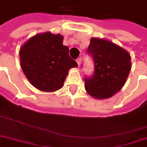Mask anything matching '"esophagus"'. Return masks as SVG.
<instances>
[{
	"instance_id": "34e87169",
	"label": "esophagus",
	"mask_w": 147,
	"mask_h": 147,
	"mask_svg": "<svg viewBox=\"0 0 147 147\" xmlns=\"http://www.w3.org/2000/svg\"><path fill=\"white\" fill-rule=\"evenodd\" d=\"M76 61H77V63H78V66H80V64H81V61H82L81 57H78Z\"/></svg>"
}]
</instances>
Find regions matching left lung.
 I'll return each mask as SVG.
<instances>
[{
  "mask_svg": "<svg viewBox=\"0 0 147 147\" xmlns=\"http://www.w3.org/2000/svg\"><path fill=\"white\" fill-rule=\"evenodd\" d=\"M94 72L84 76V88L96 99L110 98L120 91L131 70V56L124 49L109 40L92 38L87 48Z\"/></svg>",
  "mask_w": 147,
  "mask_h": 147,
  "instance_id": "obj_1",
  "label": "left lung"
}]
</instances>
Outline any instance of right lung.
I'll list each match as a JSON object with an SVG mask.
<instances>
[{"instance_id":"1","label":"right lung","mask_w":147,"mask_h":147,"mask_svg":"<svg viewBox=\"0 0 147 147\" xmlns=\"http://www.w3.org/2000/svg\"><path fill=\"white\" fill-rule=\"evenodd\" d=\"M63 41L61 35L46 32L32 37L21 47L22 69L37 89L54 92L61 88L69 69L78 66Z\"/></svg>"}]
</instances>
